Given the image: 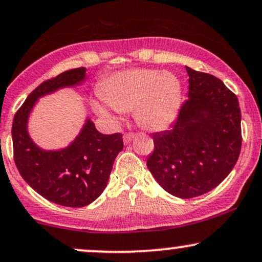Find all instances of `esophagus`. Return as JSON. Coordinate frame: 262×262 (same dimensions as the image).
<instances>
[{"instance_id": "1", "label": "esophagus", "mask_w": 262, "mask_h": 262, "mask_svg": "<svg viewBox=\"0 0 262 262\" xmlns=\"http://www.w3.org/2000/svg\"><path fill=\"white\" fill-rule=\"evenodd\" d=\"M134 137H135V135L133 133L124 134V135H123V141H124V144H128L129 141H132L134 139Z\"/></svg>"}]
</instances>
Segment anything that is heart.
Wrapping results in <instances>:
<instances>
[{
  "mask_svg": "<svg viewBox=\"0 0 262 262\" xmlns=\"http://www.w3.org/2000/svg\"><path fill=\"white\" fill-rule=\"evenodd\" d=\"M93 102L97 115L117 121L134 108V117L149 130H163L174 121L181 106V84L171 72L132 68L110 75Z\"/></svg>",
  "mask_w": 262,
  "mask_h": 262,
  "instance_id": "obj_1",
  "label": "heart"
}]
</instances>
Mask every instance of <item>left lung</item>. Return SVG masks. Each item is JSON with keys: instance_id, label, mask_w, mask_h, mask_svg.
I'll return each instance as SVG.
<instances>
[{"instance_id": "8db88e82", "label": "left lung", "mask_w": 262, "mask_h": 262, "mask_svg": "<svg viewBox=\"0 0 262 262\" xmlns=\"http://www.w3.org/2000/svg\"><path fill=\"white\" fill-rule=\"evenodd\" d=\"M185 68L188 100L169 130L152 134L155 150L146 165L167 193L190 199L216 188L237 163L242 115L223 81Z\"/></svg>"}]
</instances>
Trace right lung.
<instances>
[{
	"mask_svg": "<svg viewBox=\"0 0 262 262\" xmlns=\"http://www.w3.org/2000/svg\"><path fill=\"white\" fill-rule=\"evenodd\" d=\"M86 68H74L40 84L18 110L12 125L14 162L20 176L37 194L51 203L83 207L105 190L113 162L123 150L122 134H102L90 118L66 147L46 150L31 139L28 123L40 97L59 89L79 86Z\"/></svg>",
	"mask_w": 262,
	"mask_h": 262,
	"instance_id": "obj_1",
	"label": "right lung"
}]
</instances>
